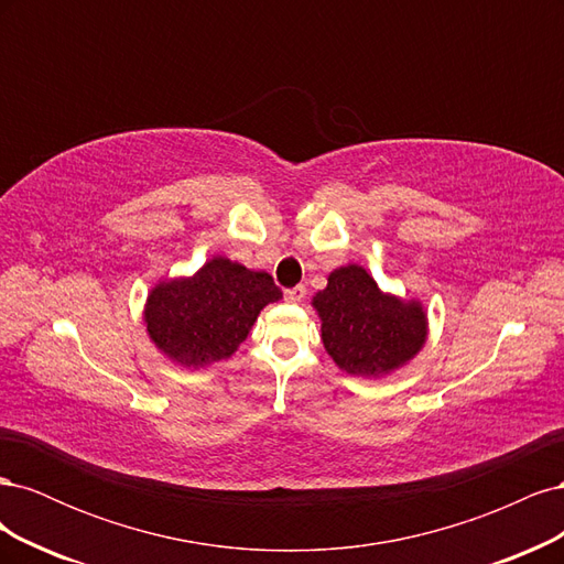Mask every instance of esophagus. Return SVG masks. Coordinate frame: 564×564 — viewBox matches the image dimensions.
Masks as SVG:
<instances>
[{"instance_id": "1", "label": "esophagus", "mask_w": 564, "mask_h": 564, "mask_svg": "<svg viewBox=\"0 0 564 564\" xmlns=\"http://www.w3.org/2000/svg\"><path fill=\"white\" fill-rule=\"evenodd\" d=\"M284 299L289 303H301L305 299V286H294V289H286L284 292Z\"/></svg>"}]
</instances>
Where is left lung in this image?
<instances>
[{
    "label": "left lung",
    "mask_w": 564,
    "mask_h": 564,
    "mask_svg": "<svg viewBox=\"0 0 564 564\" xmlns=\"http://www.w3.org/2000/svg\"><path fill=\"white\" fill-rule=\"evenodd\" d=\"M313 305L322 317L324 348L355 377H383L412 360L425 344L421 303L383 294L360 265L334 270Z\"/></svg>",
    "instance_id": "8db88e82"
}]
</instances>
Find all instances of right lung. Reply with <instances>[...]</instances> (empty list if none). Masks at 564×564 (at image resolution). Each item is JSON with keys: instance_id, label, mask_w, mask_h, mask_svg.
<instances>
[{"instance_id": "add662e5", "label": "right lung", "mask_w": 564, "mask_h": 564, "mask_svg": "<svg viewBox=\"0 0 564 564\" xmlns=\"http://www.w3.org/2000/svg\"><path fill=\"white\" fill-rule=\"evenodd\" d=\"M280 299V286L268 272L216 256L193 278L152 289L145 305L148 334L172 360L197 369L230 357L259 313Z\"/></svg>"}]
</instances>
